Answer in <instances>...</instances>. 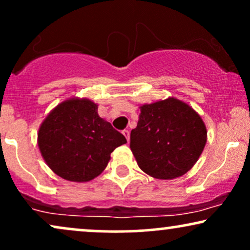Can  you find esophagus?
Masks as SVG:
<instances>
[{
    "label": "esophagus",
    "instance_id": "obj_1",
    "mask_svg": "<svg viewBox=\"0 0 250 250\" xmlns=\"http://www.w3.org/2000/svg\"><path fill=\"white\" fill-rule=\"evenodd\" d=\"M122 134H123V135H125V138H127V141L129 142V140H130V131H129V130H128V129H125V130H123V131H122Z\"/></svg>",
    "mask_w": 250,
    "mask_h": 250
}]
</instances>
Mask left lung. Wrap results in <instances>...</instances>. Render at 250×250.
<instances>
[{
    "instance_id": "obj_1",
    "label": "left lung",
    "mask_w": 250,
    "mask_h": 250,
    "mask_svg": "<svg viewBox=\"0 0 250 250\" xmlns=\"http://www.w3.org/2000/svg\"><path fill=\"white\" fill-rule=\"evenodd\" d=\"M140 108L137 127L130 134V148L140 168L160 180L186 174L207 144V127L200 114L173 97Z\"/></svg>"
}]
</instances>
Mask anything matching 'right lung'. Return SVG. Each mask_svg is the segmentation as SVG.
I'll list each match as a JSON object with an SVG mask.
<instances>
[{
  "label": "right lung",
  "instance_id": "obj_1",
  "mask_svg": "<svg viewBox=\"0 0 250 250\" xmlns=\"http://www.w3.org/2000/svg\"><path fill=\"white\" fill-rule=\"evenodd\" d=\"M127 143L121 132L98 114L87 98H70L49 112L38 131V146L56 175L72 182L97 178L110 153Z\"/></svg>",
  "mask_w": 250,
  "mask_h": 250
}]
</instances>
